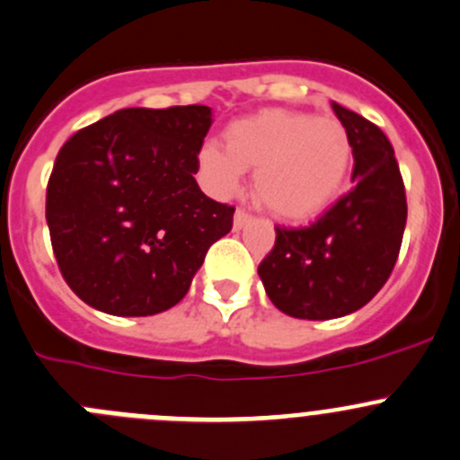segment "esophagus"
I'll use <instances>...</instances> for the list:
<instances>
[{"instance_id":"1","label":"esophagus","mask_w":460,"mask_h":460,"mask_svg":"<svg viewBox=\"0 0 460 460\" xmlns=\"http://www.w3.org/2000/svg\"><path fill=\"white\" fill-rule=\"evenodd\" d=\"M249 220H252V213L244 211V208H238V211H235V216H234V229L235 231L244 229V226L249 225Z\"/></svg>"}]
</instances>
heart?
<instances>
[{"mask_svg":"<svg viewBox=\"0 0 460 460\" xmlns=\"http://www.w3.org/2000/svg\"><path fill=\"white\" fill-rule=\"evenodd\" d=\"M350 166L353 141L341 121L283 107L229 123L225 148L199 150V171L213 193L234 195L244 171L256 168L258 204L288 222L312 220L332 207Z\"/></svg>","mask_w":460,"mask_h":460,"instance_id":"heart-1","label":"heart"}]
</instances>
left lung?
Listing matches in <instances>:
<instances>
[{"label": "left lung", "mask_w": 460, "mask_h": 460, "mask_svg": "<svg viewBox=\"0 0 460 460\" xmlns=\"http://www.w3.org/2000/svg\"><path fill=\"white\" fill-rule=\"evenodd\" d=\"M353 141V181L310 226H276L274 249L258 265L280 312L325 321L367 305L394 271L407 225V195L391 141L376 123L332 102Z\"/></svg>", "instance_id": "obj_1"}]
</instances>
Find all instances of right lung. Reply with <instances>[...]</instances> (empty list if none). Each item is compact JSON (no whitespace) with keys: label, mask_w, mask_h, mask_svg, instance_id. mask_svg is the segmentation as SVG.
<instances>
[{"label":"right lung","mask_w":460,"mask_h":460,"mask_svg":"<svg viewBox=\"0 0 460 460\" xmlns=\"http://www.w3.org/2000/svg\"><path fill=\"white\" fill-rule=\"evenodd\" d=\"M211 107H128L75 132L47 186L62 279L87 305L150 316L186 296L234 207L195 181Z\"/></svg>","instance_id":"right-lung-1"}]
</instances>
